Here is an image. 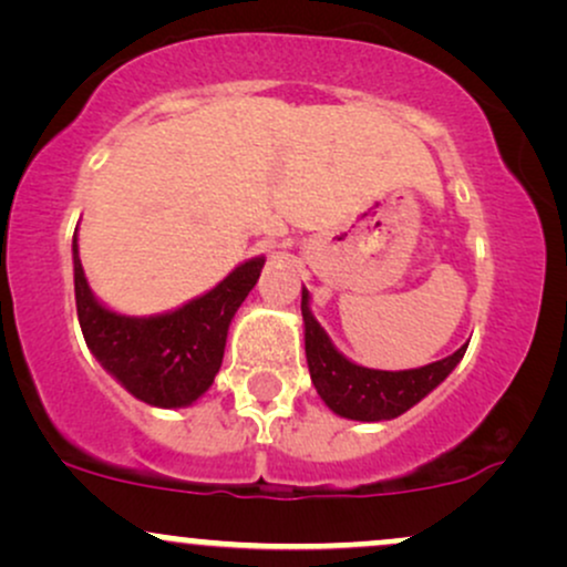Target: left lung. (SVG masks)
<instances>
[{
	"mask_svg": "<svg viewBox=\"0 0 567 567\" xmlns=\"http://www.w3.org/2000/svg\"><path fill=\"white\" fill-rule=\"evenodd\" d=\"M301 315L306 324V362H309L311 383L324 405L351 421H389L402 415L415 402L437 389L458 365L466 347L453 351L445 360L415 370H370L349 362L338 351L320 322L309 311V292L303 290Z\"/></svg>",
	"mask_w": 567,
	"mask_h": 567,
	"instance_id": "8db88e82",
	"label": "left lung"
}]
</instances>
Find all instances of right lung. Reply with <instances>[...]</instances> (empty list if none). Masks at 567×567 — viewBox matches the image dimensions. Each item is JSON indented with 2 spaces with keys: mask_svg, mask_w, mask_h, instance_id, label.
<instances>
[{
  "mask_svg": "<svg viewBox=\"0 0 567 567\" xmlns=\"http://www.w3.org/2000/svg\"><path fill=\"white\" fill-rule=\"evenodd\" d=\"M261 269L264 258H252L181 309L125 317L109 311L90 292L74 234V296L84 341L95 360L138 400L154 408L192 405L216 379L234 311L256 288Z\"/></svg>",
  "mask_w": 567,
  "mask_h": 567,
  "instance_id": "obj_1",
  "label": "right lung"
}]
</instances>
